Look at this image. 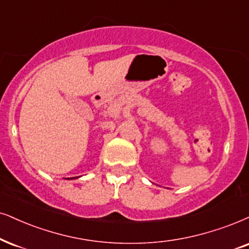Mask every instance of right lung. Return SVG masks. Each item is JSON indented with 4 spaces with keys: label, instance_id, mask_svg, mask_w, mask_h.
Returning a JSON list of instances; mask_svg holds the SVG:
<instances>
[{
    "label": "right lung",
    "instance_id": "1",
    "mask_svg": "<svg viewBox=\"0 0 249 249\" xmlns=\"http://www.w3.org/2000/svg\"><path fill=\"white\" fill-rule=\"evenodd\" d=\"M77 177H72V178H68V179H75Z\"/></svg>",
    "mask_w": 249,
    "mask_h": 249
}]
</instances>
